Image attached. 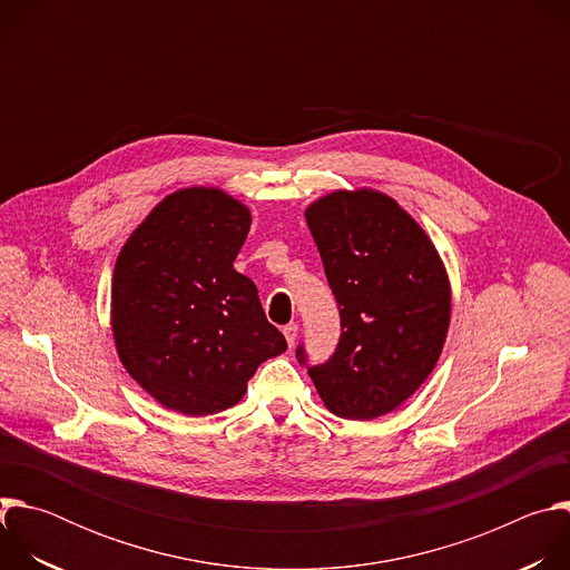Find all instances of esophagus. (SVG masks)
Returning <instances> with one entry per match:
<instances>
[{
	"instance_id": "obj_1",
	"label": "esophagus",
	"mask_w": 570,
	"mask_h": 570,
	"mask_svg": "<svg viewBox=\"0 0 570 570\" xmlns=\"http://www.w3.org/2000/svg\"><path fill=\"white\" fill-rule=\"evenodd\" d=\"M297 332H299V327L295 322H291V324H286L284 327V338H286V343H288V347H293L295 345V341H297Z\"/></svg>"
}]
</instances>
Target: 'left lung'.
I'll list each match as a JSON object with an SVG mask.
<instances>
[{
    "label": "left lung",
    "mask_w": 570,
    "mask_h": 570,
    "mask_svg": "<svg viewBox=\"0 0 570 570\" xmlns=\"http://www.w3.org/2000/svg\"><path fill=\"white\" fill-rule=\"evenodd\" d=\"M341 308L336 354L308 376L327 409L374 420L435 370L451 324V282L422 225L376 189H338L304 212ZM304 363V350H297Z\"/></svg>",
    "instance_id": "8db88e82"
}]
</instances>
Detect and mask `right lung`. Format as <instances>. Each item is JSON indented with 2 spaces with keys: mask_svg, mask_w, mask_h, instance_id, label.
Wrapping results in <instances>:
<instances>
[{
  "mask_svg": "<svg viewBox=\"0 0 570 570\" xmlns=\"http://www.w3.org/2000/svg\"><path fill=\"white\" fill-rule=\"evenodd\" d=\"M250 223V209L218 187L178 189L117 257L110 324L119 361L169 411L232 409L257 367L286 352L257 286L234 271Z\"/></svg>",
  "mask_w": 570,
  "mask_h": 570,
  "instance_id": "add662e5",
  "label": "right lung"
}]
</instances>
